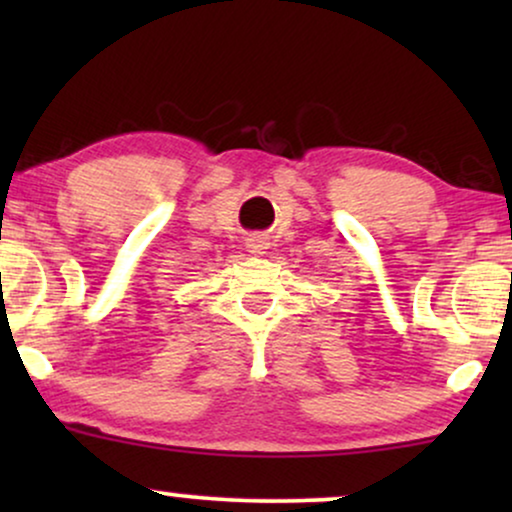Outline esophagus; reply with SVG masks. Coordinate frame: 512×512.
<instances>
[{
  "mask_svg": "<svg viewBox=\"0 0 512 512\" xmlns=\"http://www.w3.org/2000/svg\"><path fill=\"white\" fill-rule=\"evenodd\" d=\"M268 237L265 235H251L247 240V251L249 254H265V249H268Z\"/></svg>",
  "mask_w": 512,
  "mask_h": 512,
  "instance_id": "1",
  "label": "esophagus"
}]
</instances>
